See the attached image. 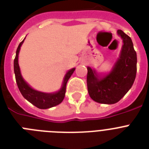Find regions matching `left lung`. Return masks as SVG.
I'll return each instance as SVG.
<instances>
[{
    "label": "left lung",
    "instance_id": "1",
    "mask_svg": "<svg viewBox=\"0 0 149 149\" xmlns=\"http://www.w3.org/2000/svg\"><path fill=\"white\" fill-rule=\"evenodd\" d=\"M117 32L124 44L120 57L113 71L99 79L94 70L87 68L88 93L92 99L101 104H112L120 101L131 89L136 77L137 59L132 40L122 30Z\"/></svg>",
    "mask_w": 149,
    "mask_h": 149
}]
</instances>
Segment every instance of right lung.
<instances>
[{"label": "right lung", "instance_id": "obj_1", "mask_svg": "<svg viewBox=\"0 0 149 149\" xmlns=\"http://www.w3.org/2000/svg\"><path fill=\"white\" fill-rule=\"evenodd\" d=\"M24 40L22 42H20L18 48H17L16 55H15V60H14V72H15V80H16L17 86L20 90L21 93L24 96V98H26L29 102H30L32 104L39 109H48L56 106V105H58L63 101V98L65 97L66 84L68 79L70 78L71 75L73 74L74 71L75 70V68H72L67 72L65 78H64L63 86H62L61 89L57 93L48 94V93H40V92L34 90L24 81V79L21 75L20 68L18 65V53H19L21 46H22Z\"/></svg>", "mask_w": 149, "mask_h": 149}]
</instances>
